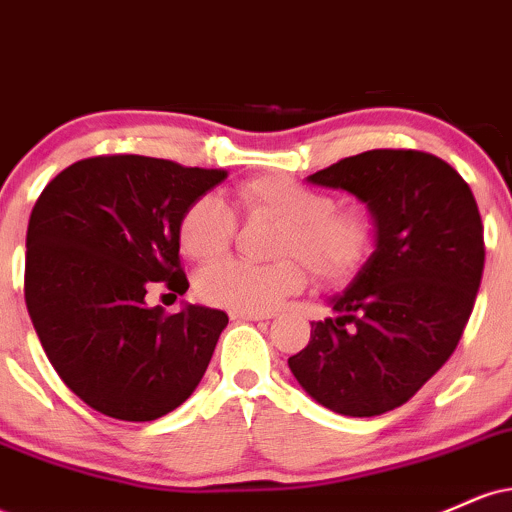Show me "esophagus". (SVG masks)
I'll return each mask as SVG.
<instances>
[{
  "label": "esophagus",
  "instance_id": "1",
  "mask_svg": "<svg viewBox=\"0 0 512 512\" xmlns=\"http://www.w3.org/2000/svg\"><path fill=\"white\" fill-rule=\"evenodd\" d=\"M269 313H248V310H231V320H269Z\"/></svg>",
  "mask_w": 512,
  "mask_h": 512
}]
</instances>
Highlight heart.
I'll return each mask as SVG.
<instances>
[{
	"mask_svg": "<svg viewBox=\"0 0 512 512\" xmlns=\"http://www.w3.org/2000/svg\"><path fill=\"white\" fill-rule=\"evenodd\" d=\"M236 199L252 216L281 221L274 240V255L281 260H223L202 269L197 293L211 305L267 313L308 284V267L325 284H339L354 276L373 252V214L366 207H339L330 190L274 173L238 185ZM236 226V211L221 197H197L180 216V250L195 262L219 260L231 248Z\"/></svg>",
	"mask_w": 512,
	"mask_h": 512,
	"instance_id": "1",
	"label": "heart"
}]
</instances>
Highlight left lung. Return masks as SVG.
I'll use <instances>...</instances> for the list:
<instances>
[{
  "label": "left lung",
  "instance_id": "obj_1",
  "mask_svg": "<svg viewBox=\"0 0 512 512\" xmlns=\"http://www.w3.org/2000/svg\"><path fill=\"white\" fill-rule=\"evenodd\" d=\"M373 211L378 248L313 322L291 373L322 407L378 416L409 402L457 349L484 272V226L472 190L443 158L373 149L308 178Z\"/></svg>",
  "mask_w": 512,
  "mask_h": 512
}]
</instances>
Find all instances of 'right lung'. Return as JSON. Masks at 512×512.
I'll list each match as a JSON object with an SVG mask.
<instances>
[{"label": "right lung", "instance_id": "right-lung-1", "mask_svg": "<svg viewBox=\"0 0 512 512\" xmlns=\"http://www.w3.org/2000/svg\"><path fill=\"white\" fill-rule=\"evenodd\" d=\"M228 170L137 154L93 156L52 178L26 233V308L64 385L120 421H154L195 392L228 315L149 308L187 291L182 211Z\"/></svg>", "mask_w": 512, "mask_h": 512}]
</instances>
